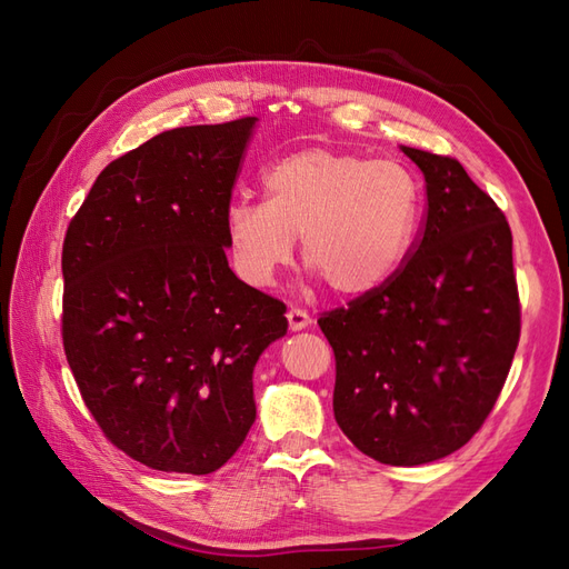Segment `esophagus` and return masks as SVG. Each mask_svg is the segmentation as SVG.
I'll list each match as a JSON object with an SVG mask.
<instances>
[{"instance_id":"1","label":"esophagus","mask_w":569,"mask_h":569,"mask_svg":"<svg viewBox=\"0 0 569 569\" xmlns=\"http://www.w3.org/2000/svg\"><path fill=\"white\" fill-rule=\"evenodd\" d=\"M287 320H289V330L291 332H299L306 330L308 325H311V316H308L303 308H289L287 311Z\"/></svg>"}]
</instances>
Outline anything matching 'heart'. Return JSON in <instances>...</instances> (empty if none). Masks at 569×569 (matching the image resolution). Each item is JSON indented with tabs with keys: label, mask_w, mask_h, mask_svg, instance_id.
<instances>
[{
	"label": "heart",
	"mask_w": 569,
	"mask_h": 569,
	"mask_svg": "<svg viewBox=\"0 0 569 569\" xmlns=\"http://www.w3.org/2000/svg\"><path fill=\"white\" fill-rule=\"evenodd\" d=\"M266 201L237 199L226 239L237 278L268 287L301 256L337 297H366L401 268L420 216V184L396 161L311 147L263 173Z\"/></svg>",
	"instance_id": "heart-1"
}]
</instances>
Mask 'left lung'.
Listing matches in <instances>:
<instances>
[{
  "label": "left lung",
  "instance_id": "8db88e82",
  "mask_svg": "<svg viewBox=\"0 0 569 569\" xmlns=\"http://www.w3.org/2000/svg\"><path fill=\"white\" fill-rule=\"evenodd\" d=\"M425 176L420 237L372 295L320 316L337 363L335 418L358 451L422 465L468 443L520 341L512 234L465 168L401 147Z\"/></svg>",
  "mask_w": 569,
  "mask_h": 569
}]
</instances>
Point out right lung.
I'll return each instance as SVG.
<instances>
[{
    "label": "right lung",
    "instance_id": "add662e5",
    "mask_svg": "<svg viewBox=\"0 0 569 569\" xmlns=\"http://www.w3.org/2000/svg\"><path fill=\"white\" fill-rule=\"evenodd\" d=\"M253 126L151 137L101 170L66 230V360L104 437L151 470L222 468L256 420V360L287 335V306L226 256Z\"/></svg>",
    "mask_w": 569,
    "mask_h": 569
}]
</instances>
